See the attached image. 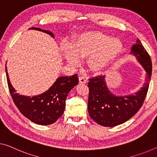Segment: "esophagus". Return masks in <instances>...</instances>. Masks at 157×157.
<instances>
[{
	"mask_svg": "<svg viewBox=\"0 0 157 157\" xmlns=\"http://www.w3.org/2000/svg\"><path fill=\"white\" fill-rule=\"evenodd\" d=\"M79 83H86V78L83 76H79Z\"/></svg>",
	"mask_w": 157,
	"mask_h": 157,
	"instance_id": "obj_1",
	"label": "esophagus"
}]
</instances>
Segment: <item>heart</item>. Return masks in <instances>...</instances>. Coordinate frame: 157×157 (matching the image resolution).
<instances>
[{"instance_id": "1", "label": "heart", "mask_w": 157, "mask_h": 157, "mask_svg": "<svg viewBox=\"0 0 157 157\" xmlns=\"http://www.w3.org/2000/svg\"><path fill=\"white\" fill-rule=\"evenodd\" d=\"M123 48L124 43L119 38L99 31H87L78 35L71 45L65 43L62 51L69 64L76 65L80 58L87 57V64L90 70L99 72L107 68Z\"/></svg>"}]
</instances>
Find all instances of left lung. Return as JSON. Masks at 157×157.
<instances>
[{
	"label": "left lung",
	"mask_w": 157,
	"mask_h": 157,
	"mask_svg": "<svg viewBox=\"0 0 157 157\" xmlns=\"http://www.w3.org/2000/svg\"><path fill=\"white\" fill-rule=\"evenodd\" d=\"M130 54L136 57L146 71V79L142 88L134 93L116 95L106 83V75L89 79L88 113L99 125L114 127L129 120L138 112L147 93L151 76V61L147 52L137 38L132 45Z\"/></svg>",
	"instance_id": "obj_1"
}]
</instances>
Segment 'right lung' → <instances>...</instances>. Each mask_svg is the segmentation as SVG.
<instances>
[{
  "instance_id": "obj_1",
  "label": "right lung",
  "mask_w": 157,
  "mask_h": 157,
  "mask_svg": "<svg viewBox=\"0 0 157 157\" xmlns=\"http://www.w3.org/2000/svg\"><path fill=\"white\" fill-rule=\"evenodd\" d=\"M29 29L40 31L55 38L51 31L37 27ZM6 76L10 93L17 107L25 117L35 124L47 126L54 124L64 113L65 100L68 94L74 86L78 83L77 74L71 76H62L44 93L37 95L26 96L16 93L15 88L10 80L7 67Z\"/></svg>"
}]
</instances>
